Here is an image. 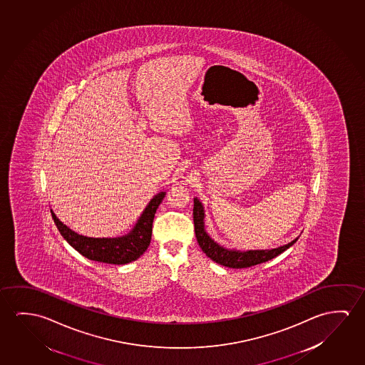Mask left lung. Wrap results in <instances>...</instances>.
I'll return each mask as SVG.
<instances>
[{
	"label": "left lung",
	"mask_w": 365,
	"mask_h": 365,
	"mask_svg": "<svg viewBox=\"0 0 365 365\" xmlns=\"http://www.w3.org/2000/svg\"><path fill=\"white\" fill-rule=\"evenodd\" d=\"M193 222H195V232H196L197 242L202 252L207 255L208 258L212 259L213 262L229 267V268H235V269H242V268H249L257 264L265 263L270 259L278 257L279 254L291 247L297 239L293 242H288L283 247H277V249H270V250H247V252H240V250H230L226 247H221L217 242H213L212 239L207 235L205 230V210H203L202 203L200 202L197 198L193 200Z\"/></svg>",
	"instance_id": "1"
}]
</instances>
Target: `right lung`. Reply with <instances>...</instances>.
I'll use <instances>...</instances> for the list:
<instances>
[{
	"mask_svg": "<svg viewBox=\"0 0 365 365\" xmlns=\"http://www.w3.org/2000/svg\"><path fill=\"white\" fill-rule=\"evenodd\" d=\"M165 197L160 192L153 197L152 201L141 213L140 217L128 235L121 237H87L71 230L56 217L51 210L56 227L71 247L79 254L95 262L107 264H128L134 262L145 252L152 240L153 220L157 208Z\"/></svg>",
	"mask_w": 365,
	"mask_h": 365,
	"instance_id": "right-lung-1",
	"label": "right lung"
}]
</instances>
